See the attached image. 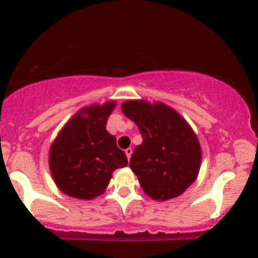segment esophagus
<instances>
[{"mask_svg": "<svg viewBox=\"0 0 258 258\" xmlns=\"http://www.w3.org/2000/svg\"><path fill=\"white\" fill-rule=\"evenodd\" d=\"M125 153H126V156H127V159H130V158H131V155H132V149L131 148H127L125 150Z\"/></svg>", "mask_w": 258, "mask_h": 258, "instance_id": "34e87169", "label": "esophagus"}]
</instances>
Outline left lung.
Returning a JSON list of instances; mask_svg holds the SVG:
<instances>
[{
  "label": "left lung",
  "instance_id": "left-lung-1",
  "mask_svg": "<svg viewBox=\"0 0 258 258\" xmlns=\"http://www.w3.org/2000/svg\"><path fill=\"white\" fill-rule=\"evenodd\" d=\"M121 110L143 137L130 161L143 190L158 201L180 197L195 181L201 164L200 144L191 127L162 102L128 100Z\"/></svg>",
  "mask_w": 258,
  "mask_h": 258
}]
</instances>
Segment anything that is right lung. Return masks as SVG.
I'll return each mask as SVG.
<instances>
[{
  "label": "right lung",
  "instance_id": "right-lung-1",
  "mask_svg": "<svg viewBox=\"0 0 258 258\" xmlns=\"http://www.w3.org/2000/svg\"><path fill=\"white\" fill-rule=\"evenodd\" d=\"M115 102L82 108L67 122L50 149L57 187L71 198L91 200L106 190L115 169L128 164L116 138L106 130Z\"/></svg>",
  "mask_w": 258,
  "mask_h": 258
}]
</instances>
